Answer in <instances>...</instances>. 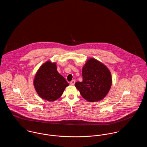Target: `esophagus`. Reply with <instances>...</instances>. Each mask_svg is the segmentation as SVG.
Instances as JSON below:
<instances>
[{"mask_svg": "<svg viewBox=\"0 0 147 147\" xmlns=\"http://www.w3.org/2000/svg\"><path fill=\"white\" fill-rule=\"evenodd\" d=\"M75 80H72L71 82H70V84L71 85H74V84H75Z\"/></svg>", "mask_w": 147, "mask_h": 147, "instance_id": "1", "label": "esophagus"}]
</instances>
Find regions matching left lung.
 Listing matches in <instances>:
<instances>
[{"label": "left lung", "instance_id": "obj_1", "mask_svg": "<svg viewBox=\"0 0 147 147\" xmlns=\"http://www.w3.org/2000/svg\"><path fill=\"white\" fill-rule=\"evenodd\" d=\"M83 81L75 86L81 95L89 102L98 101L105 98L112 84V78L108 68L97 60L91 58L82 70Z\"/></svg>", "mask_w": 147, "mask_h": 147}]
</instances>
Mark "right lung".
<instances>
[{
  "label": "right lung",
  "mask_w": 147,
  "mask_h": 147,
  "mask_svg": "<svg viewBox=\"0 0 147 147\" xmlns=\"http://www.w3.org/2000/svg\"><path fill=\"white\" fill-rule=\"evenodd\" d=\"M34 86L41 98L53 101L60 98L65 88L69 85L65 78L57 70L56 63H44L37 71Z\"/></svg>",
  "instance_id": "1"
}]
</instances>
